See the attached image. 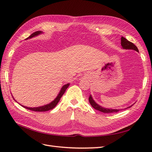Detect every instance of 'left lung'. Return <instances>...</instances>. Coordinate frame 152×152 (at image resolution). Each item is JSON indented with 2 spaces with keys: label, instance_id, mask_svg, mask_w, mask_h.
Segmentation results:
<instances>
[{
  "label": "left lung",
  "instance_id": "1",
  "mask_svg": "<svg viewBox=\"0 0 152 152\" xmlns=\"http://www.w3.org/2000/svg\"><path fill=\"white\" fill-rule=\"evenodd\" d=\"M121 45H122V48L124 49H131V50H136V51H137V52H139L138 49H137V48L136 46V45L134 44L129 42V41L127 40L126 38L123 37H121ZM89 103H90L91 105L94 109L97 110H98V111L102 112L103 113H110L118 112L119 111H121V110H123V109H112V108H104V107L99 105L98 104H97L95 102V101L93 99V97H92L91 94H90L89 97ZM132 104L131 106H130V107H127V108H124V109H127V108H130V107H132Z\"/></svg>",
  "mask_w": 152,
  "mask_h": 152
}]
</instances>
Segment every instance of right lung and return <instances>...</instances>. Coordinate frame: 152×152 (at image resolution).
<instances>
[{"label":"right lung","mask_w":152,"mask_h":152,"mask_svg":"<svg viewBox=\"0 0 152 152\" xmlns=\"http://www.w3.org/2000/svg\"><path fill=\"white\" fill-rule=\"evenodd\" d=\"M43 33V31H35L34 32V33L32 34L30 36H29V37H28L27 39H26V40L28 39H31V38H33L34 37H36L37 36L40 34H42ZM70 86V83L68 84H66L65 85H64L62 87L61 89L60 90V91H59V93H58V96H56V98H55L53 102H50V103L49 104H45V105H43V106H41V107H25V106H23L21 104L23 107H24L26 109L28 110H31V111H35V112H46V111H49V110H52L57 105V104L58 103V102H59V100H60L61 98L62 97V96L63 95V94L65 93V92L66 91V89L68 87V86ZM14 99H15V98H14ZM16 101V100H15Z\"/></svg>","instance_id":"obj_1"}]
</instances>
